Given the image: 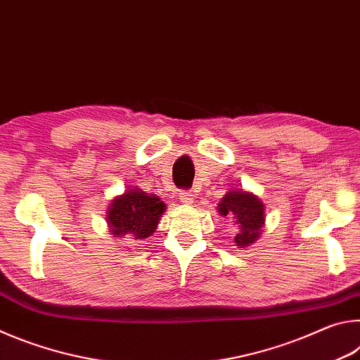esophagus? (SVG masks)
<instances>
[{
	"label": "esophagus",
	"instance_id": "obj_1",
	"mask_svg": "<svg viewBox=\"0 0 360 360\" xmlns=\"http://www.w3.org/2000/svg\"><path fill=\"white\" fill-rule=\"evenodd\" d=\"M179 200L186 205H192L193 203V195L191 192H187V191H182Z\"/></svg>",
	"mask_w": 360,
	"mask_h": 360
}]
</instances>
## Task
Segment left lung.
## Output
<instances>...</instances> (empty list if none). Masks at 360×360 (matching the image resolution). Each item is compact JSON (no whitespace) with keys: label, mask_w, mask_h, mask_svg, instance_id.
<instances>
[{"label":"left lung","mask_w":360,"mask_h":360,"mask_svg":"<svg viewBox=\"0 0 360 360\" xmlns=\"http://www.w3.org/2000/svg\"><path fill=\"white\" fill-rule=\"evenodd\" d=\"M219 211L222 216L233 214L240 231L235 236V243L240 248L249 246L259 238L260 229L264 225V203L254 195L243 191H231L225 193L219 203Z\"/></svg>","instance_id":"left-lung-1"}]
</instances>
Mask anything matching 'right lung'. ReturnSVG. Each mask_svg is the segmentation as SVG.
I'll list each match as a JSON object with an SVG mask.
<instances>
[{"mask_svg": "<svg viewBox=\"0 0 360 360\" xmlns=\"http://www.w3.org/2000/svg\"><path fill=\"white\" fill-rule=\"evenodd\" d=\"M163 211L165 203L160 198L131 188L112 200L108 211V224L112 235L141 241L154 233Z\"/></svg>", "mask_w": 360, "mask_h": 360, "instance_id": "add662e5", "label": "right lung"}]
</instances>
